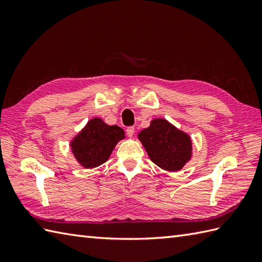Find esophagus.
Here are the masks:
<instances>
[{
	"mask_svg": "<svg viewBox=\"0 0 262 262\" xmlns=\"http://www.w3.org/2000/svg\"><path fill=\"white\" fill-rule=\"evenodd\" d=\"M134 132H135V128L133 127V126H130V127H127V129H126V133H127V135H128V137H132L133 135H134Z\"/></svg>",
	"mask_w": 262,
	"mask_h": 262,
	"instance_id": "obj_1",
	"label": "esophagus"
}]
</instances>
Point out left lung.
<instances>
[{
	"label": "left lung",
	"mask_w": 262,
	"mask_h": 262,
	"mask_svg": "<svg viewBox=\"0 0 262 262\" xmlns=\"http://www.w3.org/2000/svg\"><path fill=\"white\" fill-rule=\"evenodd\" d=\"M152 162L166 171L181 170L191 158V140L165 119H154L138 134Z\"/></svg>",
	"instance_id": "8db88e82"
}]
</instances>
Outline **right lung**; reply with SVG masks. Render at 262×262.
I'll return each mask as SVG.
<instances>
[{"label": "right lung", "instance_id": "1", "mask_svg": "<svg viewBox=\"0 0 262 262\" xmlns=\"http://www.w3.org/2000/svg\"><path fill=\"white\" fill-rule=\"evenodd\" d=\"M122 138L125 132L120 127L109 126L100 118H93L72 141V152L82 166L96 168L109 159L116 144Z\"/></svg>", "mask_w": 262, "mask_h": 262}]
</instances>
